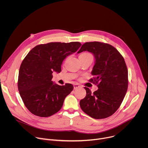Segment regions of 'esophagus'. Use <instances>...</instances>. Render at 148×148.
I'll list each match as a JSON object with an SVG mask.
<instances>
[{"mask_svg":"<svg viewBox=\"0 0 148 148\" xmlns=\"http://www.w3.org/2000/svg\"><path fill=\"white\" fill-rule=\"evenodd\" d=\"M73 86H74V89H76V88L79 87V85L78 84H74V85H73Z\"/></svg>","mask_w":148,"mask_h":148,"instance_id":"34e87169","label":"esophagus"}]
</instances>
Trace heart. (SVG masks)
I'll return each mask as SVG.
<instances>
[{"instance_id":"b5f03b06","label":"heart","mask_w":148,"mask_h":148,"mask_svg":"<svg viewBox=\"0 0 148 148\" xmlns=\"http://www.w3.org/2000/svg\"><path fill=\"white\" fill-rule=\"evenodd\" d=\"M90 56H92V55L88 53H83L81 54L79 56V57H88Z\"/></svg>"}]
</instances>
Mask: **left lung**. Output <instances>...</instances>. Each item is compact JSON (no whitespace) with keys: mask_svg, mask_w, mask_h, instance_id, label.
<instances>
[{"mask_svg":"<svg viewBox=\"0 0 148 148\" xmlns=\"http://www.w3.org/2000/svg\"><path fill=\"white\" fill-rule=\"evenodd\" d=\"M92 53L95 58L89 81L98 89L91 92L87 87L86 96L79 102L81 110L90 116L99 119L108 118L119 108L128 86V73L123 57L112 46L99 41L86 42L78 53Z\"/></svg>","mask_w":148,"mask_h":148,"instance_id":"1","label":"left lung"}]
</instances>
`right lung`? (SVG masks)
I'll list each match as a JSON object with an SVG mask.
<instances>
[{
  "label": "right lung",
  "mask_w": 148,
  "mask_h": 148,
  "mask_svg": "<svg viewBox=\"0 0 148 148\" xmlns=\"http://www.w3.org/2000/svg\"><path fill=\"white\" fill-rule=\"evenodd\" d=\"M79 42H51L33 48L21 64L17 86L23 102L33 114L50 116L59 111L74 87L51 81L53 71L60 73L62 62L80 47Z\"/></svg>",
  "instance_id": "add662e5"
}]
</instances>
